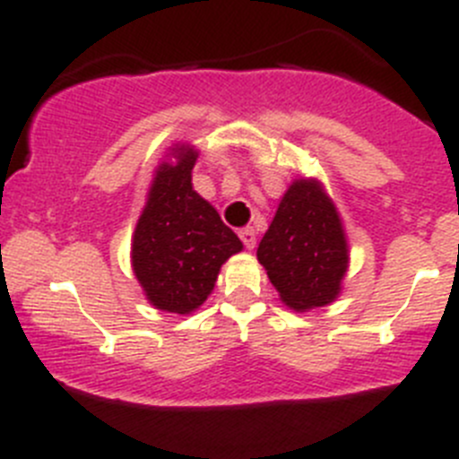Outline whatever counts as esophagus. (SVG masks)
Instances as JSON below:
<instances>
[{"label":"esophagus","instance_id":"34e87169","mask_svg":"<svg viewBox=\"0 0 459 459\" xmlns=\"http://www.w3.org/2000/svg\"><path fill=\"white\" fill-rule=\"evenodd\" d=\"M238 236H240V240H243L245 247L254 249V245H256V231H254L252 228H245L238 231Z\"/></svg>","mask_w":459,"mask_h":459}]
</instances>
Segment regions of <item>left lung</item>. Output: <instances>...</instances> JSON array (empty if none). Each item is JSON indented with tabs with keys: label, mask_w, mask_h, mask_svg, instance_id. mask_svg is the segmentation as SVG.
I'll list each match as a JSON object with an SVG mask.
<instances>
[{
	"label": "left lung",
	"mask_w": 459,
	"mask_h": 459,
	"mask_svg": "<svg viewBox=\"0 0 459 459\" xmlns=\"http://www.w3.org/2000/svg\"><path fill=\"white\" fill-rule=\"evenodd\" d=\"M256 256L285 306L310 310L337 297L348 267L346 238L315 180H297L285 192Z\"/></svg>",
	"instance_id": "obj_1"
}]
</instances>
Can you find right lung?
I'll use <instances>...</instances> for the list:
<instances>
[{"mask_svg":"<svg viewBox=\"0 0 459 459\" xmlns=\"http://www.w3.org/2000/svg\"><path fill=\"white\" fill-rule=\"evenodd\" d=\"M196 152L178 149L162 165L134 234V272L158 310H196L214 290L221 265L243 243L192 189Z\"/></svg>","mask_w":459,"mask_h":459,"instance_id":"obj_1","label":"right lung"}]
</instances>
